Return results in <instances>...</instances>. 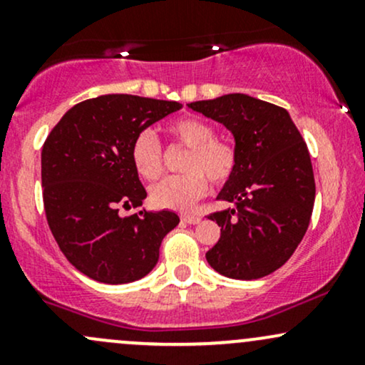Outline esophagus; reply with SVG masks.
<instances>
[{
  "instance_id": "esophagus-1",
  "label": "esophagus",
  "mask_w": 365,
  "mask_h": 365,
  "mask_svg": "<svg viewBox=\"0 0 365 365\" xmlns=\"http://www.w3.org/2000/svg\"><path fill=\"white\" fill-rule=\"evenodd\" d=\"M182 220L188 225H195V223H199V221H200V216L194 215V212H185V215H182Z\"/></svg>"
}]
</instances>
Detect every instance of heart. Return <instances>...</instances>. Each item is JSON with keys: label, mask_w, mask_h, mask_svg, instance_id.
<instances>
[{"label": "heart", "mask_w": 365, "mask_h": 365, "mask_svg": "<svg viewBox=\"0 0 365 365\" xmlns=\"http://www.w3.org/2000/svg\"><path fill=\"white\" fill-rule=\"evenodd\" d=\"M168 133L178 145L188 149L182 161L185 171L150 188V200L163 209H190L207 194L209 182L221 187L233 178L237 170V149L232 142L215 135V127L197 116L171 121ZM130 161L140 178L158 180L165 171V153L158 137L149 130L137 133L130 145Z\"/></svg>", "instance_id": "obj_1"}]
</instances>
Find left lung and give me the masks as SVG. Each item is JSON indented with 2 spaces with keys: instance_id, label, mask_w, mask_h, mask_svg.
<instances>
[{
  "instance_id": "obj_1",
  "label": "left lung",
  "mask_w": 365,
  "mask_h": 365,
  "mask_svg": "<svg viewBox=\"0 0 365 365\" xmlns=\"http://www.w3.org/2000/svg\"><path fill=\"white\" fill-rule=\"evenodd\" d=\"M235 137L237 170L217 199L232 209L207 217L221 237L206 259L233 279H257L282 267L311 223L316 182L305 140L284 108L245 94L188 104Z\"/></svg>"
}]
</instances>
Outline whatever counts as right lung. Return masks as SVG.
Segmentation results:
<instances>
[{
  "mask_svg": "<svg viewBox=\"0 0 365 365\" xmlns=\"http://www.w3.org/2000/svg\"><path fill=\"white\" fill-rule=\"evenodd\" d=\"M177 101L106 94L75 104L54 125L41 154L46 220L72 266L96 282H135L156 266L163 238L180 223L171 211L120 216L148 192L130 161L137 133Z\"/></svg>",
  "mask_w": 365,
  "mask_h": 365,
  "instance_id": "1",
  "label": "right lung"
}]
</instances>
